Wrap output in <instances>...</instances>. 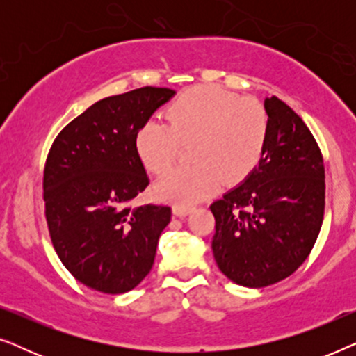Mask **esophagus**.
<instances>
[{
    "label": "esophagus",
    "instance_id": "obj_1",
    "mask_svg": "<svg viewBox=\"0 0 356 356\" xmlns=\"http://www.w3.org/2000/svg\"><path fill=\"white\" fill-rule=\"evenodd\" d=\"M189 212H191V207H184V206H179V204H175V206H173V216H175V217L184 218V217L188 216Z\"/></svg>",
    "mask_w": 356,
    "mask_h": 356
}]
</instances>
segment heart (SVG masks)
<instances>
[{
  "label": "heart",
  "instance_id": "1",
  "mask_svg": "<svg viewBox=\"0 0 356 356\" xmlns=\"http://www.w3.org/2000/svg\"><path fill=\"white\" fill-rule=\"evenodd\" d=\"M165 120H150L136 133V154L144 167L163 173L177 160L181 144L193 143V167L175 168L155 184L160 199L189 207L212 196L223 181L245 179L261 162L269 116L250 97L213 86L179 94L165 110Z\"/></svg>",
  "mask_w": 356,
  "mask_h": 356
}]
</instances>
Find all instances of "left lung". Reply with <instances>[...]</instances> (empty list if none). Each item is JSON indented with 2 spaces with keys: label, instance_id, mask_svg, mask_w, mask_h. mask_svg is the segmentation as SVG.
I'll list each match as a JSON object with an SVG mask.
<instances>
[{
  "label": "left lung",
  "instance_id": "1",
  "mask_svg": "<svg viewBox=\"0 0 356 356\" xmlns=\"http://www.w3.org/2000/svg\"><path fill=\"white\" fill-rule=\"evenodd\" d=\"M269 138L257 167L211 206L218 269L248 289L293 274L313 250L324 217L323 155L305 121L267 97Z\"/></svg>",
  "mask_w": 356,
  "mask_h": 356
}]
</instances>
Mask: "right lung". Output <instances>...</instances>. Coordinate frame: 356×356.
<instances>
[{"mask_svg": "<svg viewBox=\"0 0 356 356\" xmlns=\"http://www.w3.org/2000/svg\"><path fill=\"white\" fill-rule=\"evenodd\" d=\"M177 92L140 87L95 102L58 134L43 173L51 243L81 284L102 293L133 290L154 266L168 206L133 207L149 184L134 138Z\"/></svg>", "mask_w": 356, "mask_h": 356, "instance_id": "1", "label": "right lung"}]
</instances>
